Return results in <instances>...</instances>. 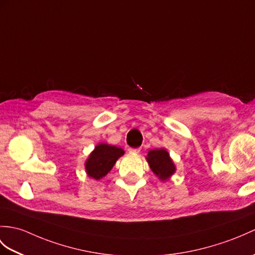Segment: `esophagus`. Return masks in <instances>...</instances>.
<instances>
[{
    "label": "esophagus",
    "instance_id": "obj_1",
    "mask_svg": "<svg viewBox=\"0 0 255 255\" xmlns=\"http://www.w3.org/2000/svg\"><path fill=\"white\" fill-rule=\"evenodd\" d=\"M129 152L133 153V154H138L140 152V147H135V149H133V147H129Z\"/></svg>",
    "mask_w": 255,
    "mask_h": 255
}]
</instances>
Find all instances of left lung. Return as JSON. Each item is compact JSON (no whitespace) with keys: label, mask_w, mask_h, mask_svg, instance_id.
Here are the masks:
<instances>
[{"label":"left lung","mask_w":255,"mask_h":255,"mask_svg":"<svg viewBox=\"0 0 255 255\" xmlns=\"http://www.w3.org/2000/svg\"><path fill=\"white\" fill-rule=\"evenodd\" d=\"M145 159L151 170L161 181H167L175 174L176 165L167 150L154 149L147 152Z\"/></svg>","instance_id":"8db88e82"}]
</instances>
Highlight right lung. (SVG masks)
Returning a JSON list of instances; mask_svg holds the SVG:
<instances>
[{"mask_svg":"<svg viewBox=\"0 0 255 255\" xmlns=\"http://www.w3.org/2000/svg\"><path fill=\"white\" fill-rule=\"evenodd\" d=\"M125 154L122 147L108 143H99L90 153L85 163L88 177L96 180L102 179L110 173L116 161Z\"/></svg>","mask_w":255,"mask_h":255,"instance_id":"obj_1","label":"right lung"}]
</instances>
